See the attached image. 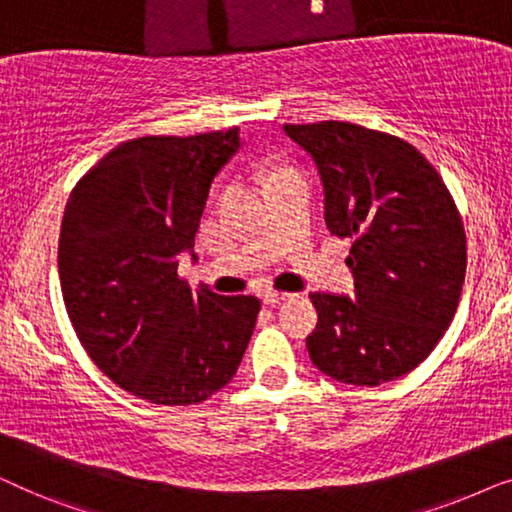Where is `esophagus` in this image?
Returning <instances> with one entry per match:
<instances>
[{"label": "esophagus", "mask_w": 512, "mask_h": 512, "mask_svg": "<svg viewBox=\"0 0 512 512\" xmlns=\"http://www.w3.org/2000/svg\"><path fill=\"white\" fill-rule=\"evenodd\" d=\"M291 298V293H277V291H268L263 296V303L265 305H270V307H275V305H279V303H284V300H289Z\"/></svg>", "instance_id": "34e87169"}]
</instances>
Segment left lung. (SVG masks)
I'll use <instances>...</instances> for the list:
<instances>
[{"instance_id": "8db88e82", "label": "left lung", "mask_w": 512, "mask_h": 512, "mask_svg": "<svg viewBox=\"0 0 512 512\" xmlns=\"http://www.w3.org/2000/svg\"><path fill=\"white\" fill-rule=\"evenodd\" d=\"M324 184L326 226L349 237L354 300L312 293L314 366L354 387L415 370L457 312L466 233L450 191L415 146L363 125H284Z\"/></svg>"}]
</instances>
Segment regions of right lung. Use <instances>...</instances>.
Instances as JSON below:
<instances>
[{
  "instance_id": "add662e5",
  "label": "right lung",
  "mask_w": 512,
  "mask_h": 512,
  "mask_svg": "<svg viewBox=\"0 0 512 512\" xmlns=\"http://www.w3.org/2000/svg\"><path fill=\"white\" fill-rule=\"evenodd\" d=\"M240 149V130L139 137L83 174L60 226L65 307L95 366L158 405L207 401L233 380L254 333V296L191 291L177 275L193 254L209 186Z\"/></svg>"
}]
</instances>
